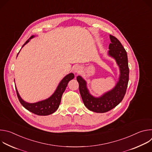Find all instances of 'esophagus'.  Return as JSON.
Segmentation results:
<instances>
[{"instance_id": "esophagus-1", "label": "esophagus", "mask_w": 152, "mask_h": 152, "mask_svg": "<svg viewBox=\"0 0 152 152\" xmlns=\"http://www.w3.org/2000/svg\"><path fill=\"white\" fill-rule=\"evenodd\" d=\"M73 70H74L75 73H79L80 72V67L79 66H75L74 67Z\"/></svg>"}]
</instances>
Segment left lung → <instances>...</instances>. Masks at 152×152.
<instances>
[{"instance_id":"left-lung-1","label":"left lung","mask_w":152,"mask_h":152,"mask_svg":"<svg viewBox=\"0 0 152 152\" xmlns=\"http://www.w3.org/2000/svg\"><path fill=\"white\" fill-rule=\"evenodd\" d=\"M110 38L111 43L108 55L115 59L120 72L119 80L115 87L99 97H94L90 94L86 81L80 76H77L79 92L85 106L89 110L97 113L109 111L122 101L129 81V69L127 52L116 37L110 35Z\"/></svg>"}]
</instances>
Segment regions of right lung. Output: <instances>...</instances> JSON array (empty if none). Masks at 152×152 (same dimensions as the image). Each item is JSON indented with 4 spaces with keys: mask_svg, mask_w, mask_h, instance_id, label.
Segmentation results:
<instances>
[{
    "mask_svg": "<svg viewBox=\"0 0 152 152\" xmlns=\"http://www.w3.org/2000/svg\"><path fill=\"white\" fill-rule=\"evenodd\" d=\"M34 37V36L33 35L29 39H28L25 42V44L23 45L22 48L25 45H26L27 43L30 41V39ZM74 77H75V75L72 73L67 75L62 79V80L59 83L56 90L50 97H49L46 100L39 101L34 103H29L24 101L20 96L18 93V91L15 87L18 99L20 103L22 104V106L25 108H26V109L29 111L36 115H48L52 114L58 110L59 104L61 103L62 94L64 92L65 90H66L69 82L72 79H73Z\"/></svg>",
    "mask_w": 152,
    "mask_h": 152,
    "instance_id": "obj_1",
    "label": "right lung"
}]
</instances>
